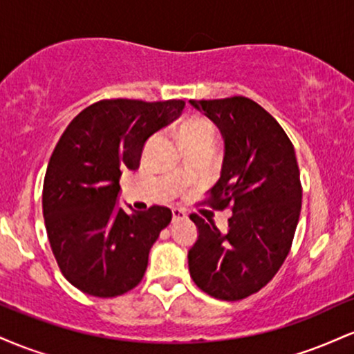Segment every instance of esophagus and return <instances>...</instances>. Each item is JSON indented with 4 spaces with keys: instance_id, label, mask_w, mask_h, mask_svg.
I'll return each mask as SVG.
<instances>
[{
    "instance_id": "obj_1",
    "label": "esophagus",
    "mask_w": 354,
    "mask_h": 354,
    "mask_svg": "<svg viewBox=\"0 0 354 354\" xmlns=\"http://www.w3.org/2000/svg\"><path fill=\"white\" fill-rule=\"evenodd\" d=\"M171 213H173V223L181 221V219H186V216H188V214H186V211L181 208H173Z\"/></svg>"
}]
</instances>
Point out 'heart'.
I'll return each instance as SVG.
<instances>
[{
	"instance_id": "b5f03b06",
	"label": "heart",
	"mask_w": 354,
	"mask_h": 354,
	"mask_svg": "<svg viewBox=\"0 0 354 354\" xmlns=\"http://www.w3.org/2000/svg\"><path fill=\"white\" fill-rule=\"evenodd\" d=\"M180 140L183 146L198 141H214V126L206 118H188L180 126Z\"/></svg>"
}]
</instances>
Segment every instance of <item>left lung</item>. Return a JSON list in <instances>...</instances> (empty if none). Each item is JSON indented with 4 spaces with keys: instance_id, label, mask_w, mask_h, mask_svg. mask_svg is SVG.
<instances>
[{
    "instance_id": "8db88e82",
    "label": "left lung",
    "mask_w": 354,
    "mask_h": 354,
    "mask_svg": "<svg viewBox=\"0 0 354 354\" xmlns=\"http://www.w3.org/2000/svg\"><path fill=\"white\" fill-rule=\"evenodd\" d=\"M189 103L225 138L221 178L203 203L233 211L226 233L191 214L200 234L188 253L189 274L213 298L239 301L265 288L290 253L303 196L298 161L284 129L256 101Z\"/></svg>"
}]
</instances>
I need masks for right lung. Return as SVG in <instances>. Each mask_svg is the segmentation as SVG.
Here are the masks:
<instances>
[{
  "instance_id": "right-lung-1",
  "label": "right lung",
  "mask_w": 354,
  "mask_h": 354,
  "mask_svg": "<svg viewBox=\"0 0 354 354\" xmlns=\"http://www.w3.org/2000/svg\"><path fill=\"white\" fill-rule=\"evenodd\" d=\"M183 100H101L68 124L43 185V216L61 273L83 293L113 298L143 279L148 254L171 209L128 214L118 206L120 178L140 168L153 133L176 120Z\"/></svg>"
}]
</instances>
